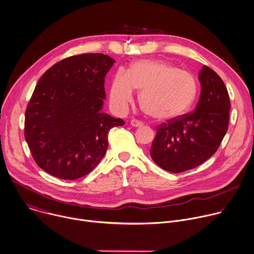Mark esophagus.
I'll use <instances>...</instances> for the list:
<instances>
[{
  "label": "esophagus",
  "instance_id": "1",
  "mask_svg": "<svg viewBox=\"0 0 254 254\" xmlns=\"http://www.w3.org/2000/svg\"><path fill=\"white\" fill-rule=\"evenodd\" d=\"M130 125L132 126V127H141L143 124H142V122H140V121H137V120H131V122H130Z\"/></svg>",
  "mask_w": 254,
  "mask_h": 254
}]
</instances>
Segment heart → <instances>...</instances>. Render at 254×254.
Returning a JSON list of instances; mask_svg holds the SVG:
<instances>
[{
  "label": "heart",
  "instance_id": "heart-1",
  "mask_svg": "<svg viewBox=\"0 0 254 254\" xmlns=\"http://www.w3.org/2000/svg\"><path fill=\"white\" fill-rule=\"evenodd\" d=\"M140 91L141 109L156 121H173L192 106L197 83L194 76L172 64L160 61L134 62L127 72L118 70L110 88V101L117 111H125Z\"/></svg>",
  "mask_w": 254,
  "mask_h": 254
}]
</instances>
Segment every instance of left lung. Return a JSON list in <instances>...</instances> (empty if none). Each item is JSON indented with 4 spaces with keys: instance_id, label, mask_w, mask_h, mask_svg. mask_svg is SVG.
<instances>
[{
    "instance_id": "obj_1",
    "label": "left lung",
    "mask_w": 254,
    "mask_h": 254,
    "mask_svg": "<svg viewBox=\"0 0 254 254\" xmlns=\"http://www.w3.org/2000/svg\"><path fill=\"white\" fill-rule=\"evenodd\" d=\"M195 111L157 127L149 153L162 170L179 174L194 168L218 149L227 129L230 101L220 76L203 65Z\"/></svg>"
}]
</instances>
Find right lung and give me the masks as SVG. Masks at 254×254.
<instances>
[{"label":"right lung","instance_id":"right-lung-1","mask_svg":"<svg viewBox=\"0 0 254 254\" xmlns=\"http://www.w3.org/2000/svg\"><path fill=\"white\" fill-rule=\"evenodd\" d=\"M114 63L104 54L72 56L39 79L26 110L25 138L51 176L72 181L90 174L107 152L110 129L125 125L102 112Z\"/></svg>","mask_w":254,"mask_h":254}]
</instances>
